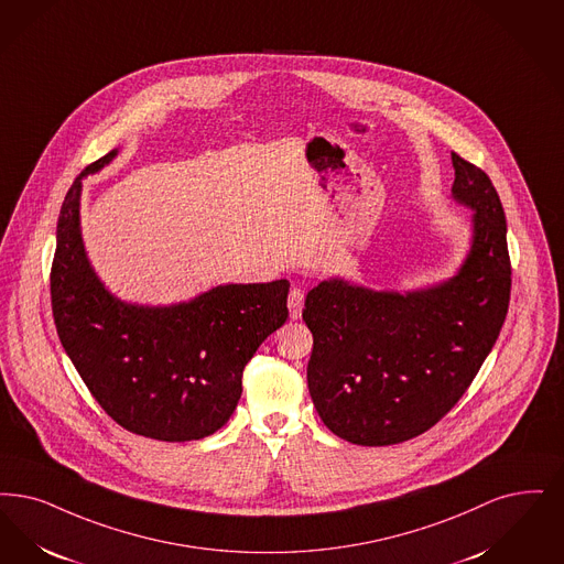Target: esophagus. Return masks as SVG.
Instances as JSON below:
<instances>
[{"mask_svg": "<svg viewBox=\"0 0 564 564\" xmlns=\"http://www.w3.org/2000/svg\"><path fill=\"white\" fill-rule=\"evenodd\" d=\"M288 306H290V316H292V318H300V316H302L304 292H302L300 288H293L290 295H288Z\"/></svg>", "mask_w": 564, "mask_h": 564, "instance_id": "obj_1", "label": "esophagus"}]
</instances>
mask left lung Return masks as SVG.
I'll return each instance as SVG.
<instances>
[{"instance_id":"obj_1","label":"left lung","mask_w":564,"mask_h":564,"mask_svg":"<svg viewBox=\"0 0 564 564\" xmlns=\"http://www.w3.org/2000/svg\"><path fill=\"white\" fill-rule=\"evenodd\" d=\"M451 195L474 209L457 274L415 292H376L344 279L313 288L308 390L336 436L362 447L409 441L447 415L491 352L508 315L512 269L496 186L451 153Z\"/></svg>"}]
</instances>
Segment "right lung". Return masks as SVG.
Returning <instances> with one entry per match:
<instances>
[{"label": "right lung", "mask_w": 564, "mask_h": 564, "mask_svg": "<svg viewBox=\"0 0 564 564\" xmlns=\"http://www.w3.org/2000/svg\"><path fill=\"white\" fill-rule=\"evenodd\" d=\"M115 155L90 163L61 207L50 272L56 332L119 426L165 443L199 441L228 422L246 365L288 321L290 281L218 285L172 306L115 297L91 269L79 228L82 181Z\"/></svg>", "instance_id": "1"}]
</instances>
